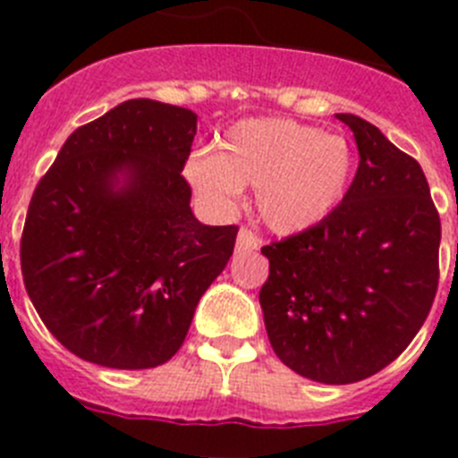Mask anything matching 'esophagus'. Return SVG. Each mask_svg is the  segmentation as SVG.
I'll return each mask as SVG.
<instances>
[{"mask_svg": "<svg viewBox=\"0 0 458 458\" xmlns=\"http://www.w3.org/2000/svg\"><path fill=\"white\" fill-rule=\"evenodd\" d=\"M259 245H261V241H259V238L250 232L248 226H242L241 232H238V238H236L238 252H252V250H259Z\"/></svg>", "mask_w": 458, "mask_h": 458, "instance_id": "obj_1", "label": "esophagus"}]
</instances>
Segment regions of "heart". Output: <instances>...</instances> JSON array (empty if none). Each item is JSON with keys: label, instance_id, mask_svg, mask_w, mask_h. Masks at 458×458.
Segmentation results:
<instances>
[{"label": "heart", "instance_id": "obj_1", "mask_svg": "<svg viewBox=\"0 0 458 458\" xmlns=\"http://www.w3.org/2000/svg\"><path fill=\"white\" fill-rule=\"evenodd\" d=\"M353 169V148L342 135L291 119H245L229 128L220 151L194 153L185 179L213 206H229L242 185H254L259 217L289 236L342 204Z\"/></svg>", "mask_w": 458, "mask_h": 458}]
</instances>
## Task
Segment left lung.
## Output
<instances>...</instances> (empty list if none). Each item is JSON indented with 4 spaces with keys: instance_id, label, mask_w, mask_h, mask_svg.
Masks as SVG:
<instances>
[{
    "instance_id": "left-lung-1",
    "label": "left lung",
    "mask_w": 458,
    "mask_h": 458,
    "mask_svg": "<svg viewBox=\"0 0 458 458\" xmlns=\"http://www.w3.org/2000/svg\"><path fill=\"white\" fill-rule=\"evenodd\" d=\"M353 131L360 165L342 204L318 225L261 248L259 291L275 355L305 378L346 386L403 353L438 289L440 217L415 157L369 121Z\"/></svg>"
}]
</instances>
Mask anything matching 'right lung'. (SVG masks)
<instances>
[{
  "label": "right lung",
  "instance_id": "add662e5",
  "mask_svg": "<svg viewBox=\"0 0 458 458\" xmlns=\"http://www.w3.org/2000/svg\"><path fill=\"white\" fill-rule=\"evenodd\" d=\"M192 109L125 100L80 125L34 190L20 241L24 289L78 358L151 369L183 346L238 226L190 210Z\"/></svg>",
  "mask_w": 458,
  "mask_h": 458
}]
</instances>
